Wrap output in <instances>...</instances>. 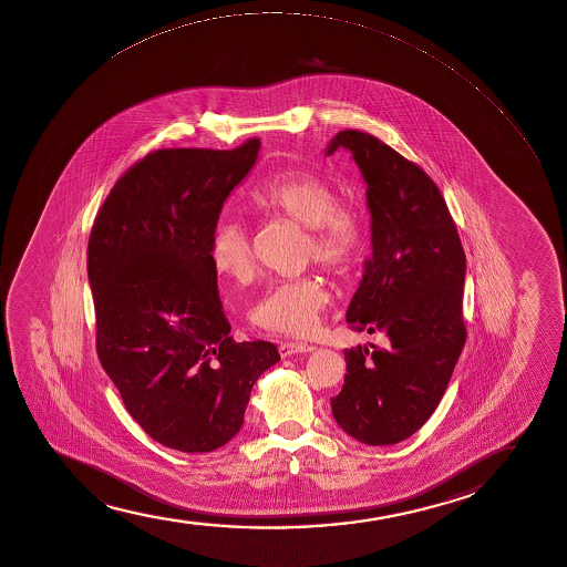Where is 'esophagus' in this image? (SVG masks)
I'll list each match as a JSON object with an SVG mask.
<instances>
[{"mask_svg":"<svg viewBox=\"0 0 567 567\" xmlns=\"http://www.w3.org/2000/svg\"><path fill=\"white\" fill-rule=\"evenodd\" d=\"M316 346L307 344V342H281L280 355L281 358H291L295 353L313 352Z\"/></svg>","mask_w":567,"mask_h":567,"instance_id":"34e87169","label":"esophagus"}]
</instances>
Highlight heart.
<instances>
[{"mask_svg": "<svg viewBox=\"0 0 567 567\" xmlns=\"http://www.w3.org/2000/svg\"><path fill=\"white\" fill-rule=\"evenodd\" d=\"M249 206L267 217H284L308 228L307 255L321 267L348 274L358 267L367 248V228L359 212L337 203L334 190L310 172L289 169L260 182ZM209 257L217 272L238 284L254 280L255 260L246 228L223 221L212 236ZM331 291L316 274L274 281L257 300L251 319L274 334H308L316 331Z\"/></svg>", "mask_w": 567, "mask_h": 567, "instance_id": "obj_1", "label": "heart"}]
</instances>
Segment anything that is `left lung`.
<instances>
[{"label": "left lung", "mask_w": 567, "mask_h": 567, "mask_svg": "<svg viewBox=\"0 0 567 567\" xmlns=\"http://www.w3.org/2000/svg\"><path fill=\"white\" fill-rule=\"evenodd\" d=\"M352 153L367 185L371 259L346 321L388 344L344 350V385L331 399L340 430L369 446L401 443L435 412L463 344L465 254L441 190L420 166L371 134L327 145Z\"/></svg>", "instance_id": "8db88e82"}]
</instances>
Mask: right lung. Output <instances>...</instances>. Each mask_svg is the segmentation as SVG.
Wrapping results in <instances>:
<instances>
[{
  "mask_svg": "<svg viewBox=\"0 0 567 567\" xmlns=\"http://www.w3.org/2000/svg\"><path fill=\"white\" fill-rule=\"evenodd\" d=\"M259 140L233 151L161 150L124 174L89 238L96 350L126 411L156 443L203 454L240 431L251 388L280 361L235 342L209 246Z\"/></svg>",
  "mask_w": 567,
  "mask_h": 567,
  "instance_id": "1",
  "label": "right lung"
}]
</instances>
